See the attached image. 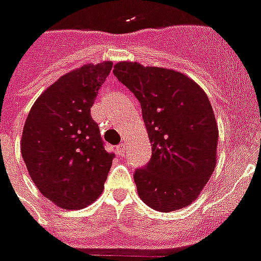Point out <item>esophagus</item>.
Wrapping results in <instances>:
<instances>
[{"label":"esophagus","instance_id":"1","mask_svg":"<svg viewBox=\"0 0 261 261\" xmlns=\"http://www.w3.org/2000/svg\"><path fill=\"white\" fill-rule=\"evenodd\" d=\"M116 154H118V155H120V156H123L124 154H126V146H124L123 143L116 147Z\"/></svg>","mask_w":261,"mask_h":261}]
</instances>
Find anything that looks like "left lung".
<instances>
[{"instance_id":"1","label":"left lung","mask_w":261,"mask_h":261,"mask_svg":"<svg viewBox=\"0 0 261 261\" xmlns=\"http://www.w3.org/2000/svg\"><path fill=\"white\" fill-rule=\"evenodd\" d=\"M114 75L141 103L151 143V160L134 173L141 200L166 213L188 206L217 162L219 127L205 91L181 72L137 61H120Z\"/></svg>"}]
</instances>
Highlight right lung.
Here are the masks:
<instances>
[{"label": "right lung", "mask_w": 261, "mask_h": 261, "mask_svg": "<svg viewBox=\"0 0 261 261\" xmlns=\"http://www.w3.org/2000/svg\"><path fill=\"white\" fill-rule=\"evenodd\" d=\"M111 61L63 75L32 106L21 154L37 189L63 209H82L105 189L114 154L106 151L91 107Z\"/></svg>", "instance_id": "1"}]
</instances>
